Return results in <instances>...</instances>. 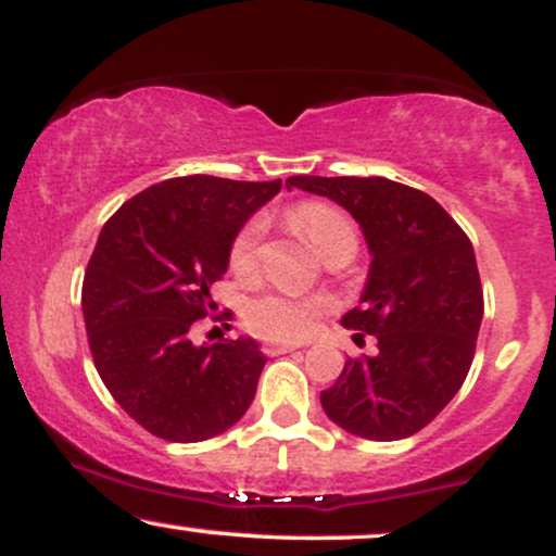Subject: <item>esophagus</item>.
I'll return each instance as SVG.
<instances>
[{
    "mask_svg": "<svg viewBox=\"0 0 556 556\" xmlns=\"http://www.w3.org/2000/svg\"><path fill=\"white\" fill-rule=\"evenodd\" d=\"M261 350H264V354H269V357H277V354H287V352L298 350V344H282V342H266L264 346H261Z\"/></svg>",
    "mask_w": 556,
    "mask_h": 556,
    "instance_id": "obj_1",
    "label": "esophagus"
}]
</instances>
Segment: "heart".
Masks as SVG:
<instances>
[{
	"label": "heart",
	"mask_w": 556,
	"mask_h": 556,
	"mask_svg": "<svg viewBox=\"0 0 556 556\" xmlns=\"http://www.w3.org/2000/svg\"><path fill=\"white\" fill-rule=\"evenodd\" d=\"M290 223L298 227L320 256L329 258L333 253L357 251V227L350 214L329 202H303L292 206ZM264 223L253 217L236 232L230 243V266L236 274H251L258 264ZM329 311V303L313 295H292V292L271 290L253 298L243 307L245 326L258 337L279 339V342H298L316 331L318 320Z\"/></svg>",
	"instance_id": "b5f03b06"
}]
</instances>
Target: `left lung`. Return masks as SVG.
<instances>
[{
    "label": "left lung",
    "mask_w": 556,
    "mask_h": 556,
    "mask_svg": "<svg viewBox=\"0 0 556 556\" xmlns=\"http://www.w3.org/2000/svg\"><path fill=\"white\" fill-rule=\"evenodd\" d=\"M290 186L342 204L372 253L342 326L372 333L378 354L346 359L320 406L357 438H409L456 396L477 352L484 292L471 240L432 197L396 180L292 176Z\"/></svg>",
    "instance_id": "8db88e82"
}]
</instances>
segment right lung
<instances>
[{
	"label": "right lung",
	"instance_id": "right-lung-1",
	"mask_svg": "<svg viewBox=\"0 0 556 556\" xmlns=\"http://www.w3.org/2000/svg\"><path fill=\"white\" fill-rule=\"evenodd\" d=\"M282 180L168 178L118 206L85 269L83 313L100 380L137 425L170 443L230 430L266 357L249 337L197 346L230 243ZM230 318V311L214 320Z\"/></svg>",
	"mask_w": 556,
	"mask_h": 556
}]
</instances>
